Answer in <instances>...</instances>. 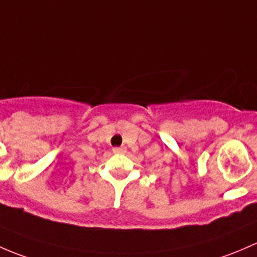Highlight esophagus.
Instances as JSON below:
<instances>
[{
  "instance_id": "1",
  "label": "esophagus",
  "mask_w": 257,
  "mask_h": 257,
  "mask_svg": "<svg viewBox=\"0 0 257 257\" xmlns=\"http://www.w3.org/2000/svg\"><path fill=\"white\" fill-rule=\"evenodd\" d=\"M112 152L116 155H122V153H126V147H115L112 148Z\"/></svg>"
}]
</instances>
